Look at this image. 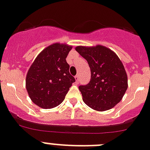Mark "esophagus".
I'll list each match as a JSON object with an SVG mask.
<instances>
[{"label":"esophagus","mask_w":150,"mask_h":150,"mask_svg":"<svg viewBox=\"0 0 150 150\" xmlns=\"http://www.w3.org/2000/svg\"><path fill=\"white\" fill-rule=\"evenodd\" d=\"M75 80H76V81H79V75H75Z\"/></svg>","instance_id":"34e87169"}]
</instances>
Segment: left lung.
<instances>
[{
    "label": "left lung",
    "mask_w": 150,
    "mask_h": 150,
    "mask_svg": "<svg viewBox=\"0 0 150 150\" xmlns=\"http://www.w3.org/2000/svg\"><path fill=\"white\" fill-rule=\"evenodd\" d=\"M75 50L88 63L91 80L79 87L84 102L95 110L104 111L121 100L127 89V75L118 56L103 46H77Z\"/></svg>",
    "instance_id": "obj_1"
}]
</instances>
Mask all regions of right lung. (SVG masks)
Returning a JSON list of instances; mask_svg holds the SVG:
<instances>
[{
  "label": "right lung",
  "instance_id": "obj_1",
  "mask_svg": "<svg viewBox=\"0 0 150 150\" xmlns=\"http://www.w3.org/2000/svg\"><path fill=\"white\" fill-rule=\"evenodd\" d=\"M71 46L55 43L39 54L29 69L26 88L32 101L44 109L59 105L75 79L66 57Z\"/></svg>",
  "mask_w": 150,
  "mask_h": 150
}]
</instances>
